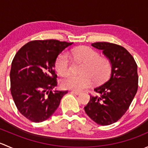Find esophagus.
<instances>
[{"label": "esophagus", "instance_id": "esophagus-1", "mask_svg": "<svg viewBox=\"0 0 148 148\" xmlns=\"http://www.w3.org/2000/svg\"><path fill=\"white\" fill-rule=\"evenodd\" d=\"M71 93L74 94V95H79L80 93H81V92H78V91L72 90V91H71Z\"/></svg>", "mask_w": 148, "mask_h": 148}]
</instances>
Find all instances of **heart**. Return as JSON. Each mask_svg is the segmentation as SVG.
<instances>
[{"mask_svg": "<svg viewBox=\"0 0 148 148\" xmlns=\"http://www.w3.org/2000/svg\"><path fill=\"white\" fill-rule=\"evenodd\" d=\"M74 57L84 63L82 75L70 74L62 79L61 85L65 89L79 91L87 87L92 83V79L96 83L105 81L111 72V63L106 58L99 57V54L86 46L77 48L72 51ZM55 69L58 74L64 76L70 71L69 56L68 53H61L55 62Z\"/></svg>", "mask_w": 148, "mask_h": 148, "instance_id": "b5f03b06", "label": "heart"}]
</instances>
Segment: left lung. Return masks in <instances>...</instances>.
<instances>
[{"instance_id":"obj_1","label":"left lung","mask_w":148,"mask_h":148,"mask_svg":"<svg viewBox=\"0 0 148 148\" xmlns=\"http://www.w3.org/2000/svg\"><path fill=\"white\" fill-rule=\"evenodd\" d=\"M92 46L102 51L111 63L112 69L108 81L94 89L98 95L90 96L84 110L97 124L109 125L123 116L136 95L138 66L122 46L108 42H96Z\"/></svg>"}]
</instances>
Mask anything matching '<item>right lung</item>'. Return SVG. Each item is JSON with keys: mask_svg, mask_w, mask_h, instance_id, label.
<instances>
[{"mask_svg": "<svg viewBox=\"0 0 148 148\" xmlns=\"http://www.w3.org/2000/svg\"><path fill=\"white\" fill-rule=\"evenodd\" d=\"M73 43L36 40L25 44L13 58L10 72V92L16 107L34 122L49 119L67 91H52L57 85L56 58Z\"/></svg>", "mask_w": 148, "mask_h": 148, "instance_id": "1", "label": "right lung"}]
</instances>
